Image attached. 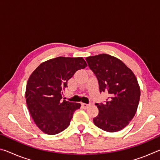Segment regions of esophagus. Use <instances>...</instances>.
<instances>
[{
  "instance_id": "34e87169",
  "label": "esophagus",
  "mask_w": 160,
  "mask_h": 160,
  "mask_svg": "<svg viewBox=\"0 0 160 160\" xmlns=\"http://www.w3.org/2000/svg\"><path fill=\"white\" fill-rule=\"evenodd\" d=\"M82 107L83 109H87V108H88L90 107V104H85V103H82Z\"/></svg>"
}]
</instances>
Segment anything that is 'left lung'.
Here are the masks:
<instances>
[{
	"instance_id": "obj_1",
	"label": "left lung",
	"mask_w": 160,
	"mask_h": 160,
	"mask_svg": "<svg viewBox=\"0 0 160 160\" xmlns=\"http://www.w3.org/2000/svg\"><path fill=\"white\" fill-rule=\"evenodd\" d=\"M86 61L98 80L100 92L109 95L104 104H96L99 113L93 122L107 132L121 131L137 112L140 97L137 78L123 62L109 54L89 56Z\"/></svg>"
}]
</instances>
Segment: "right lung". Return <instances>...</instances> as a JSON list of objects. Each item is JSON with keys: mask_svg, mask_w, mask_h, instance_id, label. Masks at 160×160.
I'll return each mask as SVG.
<instances>
[{"mask_svg": "<svg viewBox=\"0 0 160 160\" xmlns=\"http://www.w3.org/2000/svg\"><path fill=\"white\" fill-rule=\"evenodd\" d=\"M82 57H57L44 61L29 76L26 86L27 105L34 123L48 135H55L70 125L80 103L62 101V91L75 72L87 67Z\"/></svg>", "mask_w": 160, "mask_h": 160, "instance_id": "add662e5", "label": "right lung"}]
</instances>
